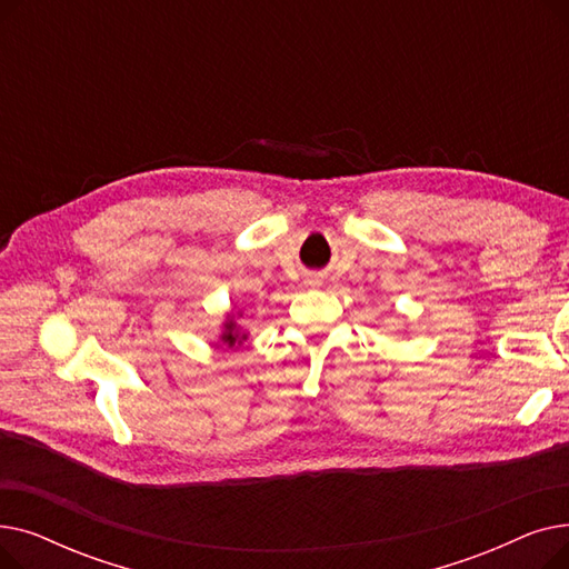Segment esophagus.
Returning a JSON list of instances; mask_svg holds the SVG:
<instances>
[{
  "label": "esophagus",
  "mask_w": 569,
  "mask_h": 569,
  "mask_svg": "<svg viewBox=\"0 0 569 569\" xmlns=\"http://www.w3.org/2000/svg\"><path fill=\"white\" fill-rule=\"evenodd\" d=\"M307 286H320L318 277H307Z\"/></svg>",
  "instance_id": "obj_1"
}]
</instances>
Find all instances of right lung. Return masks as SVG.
Returning <instances> with one entry per match:
<instances>
[{
    "mask_svg": "<svg viewBox=\"0 0 569 569\" xmlns=\"http://www.w3.org/2000/svg\"><path fill=\"white\" fill-rule=\"evenodd\" d=\"M226 327H228V332L223 335V341H226V343H230V346H232L234 341H242V339H244V335L234 332V325H232V322H230V325H226Z\"/></svg>",
    "mask_w": 569,
    "mask_h": 569,
    "instance_id": "1",
    "label": "right lung"
}]
</instances>
